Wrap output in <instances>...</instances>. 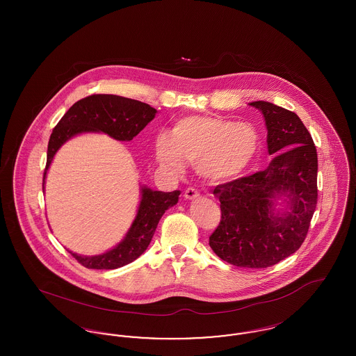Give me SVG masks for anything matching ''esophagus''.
<instances>
[{
  "label": "esophagus",
  "instance_id": "obj_1",
  "mask_svg": "<svg viewBox=\"0 0 356 356\" xmlns=\"http://www.w3.org/2000/svg\"><path fill=\"white\" fill-rule=\"evenodd\" d=\"M199 195H200L199 191L195 189V188H192V186L186 188V191H184V197H186V200H193V199L199 197Z\"/></svg>",
  "mask_w": 356,
  "mask_h": 356
}]
</instances>
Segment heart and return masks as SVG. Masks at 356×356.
<instances>
[{"label": "heart", "instance_id": "obj_1", "mask_svg": "<svg viewBox=\"0 0 356 356\" xmlns=\"http://www.w3.org/2000/svg\"><path fill=\"white\" fill-rule=\"evenodd\" d=\"M260 138L252 125L212 115L179 119L172 135L156 137V156L165 170L179 173L193 163L204 179L222 183L248 170L257 156Z\"/></svg>", "mask_w": 356, "mask_h": 356}]
</instances>
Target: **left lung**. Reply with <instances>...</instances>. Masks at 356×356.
<instances>
[{
  "label": "left lung",
  "instance_id": "obj_1",
  "mask_svg": "<svg viewBox=\"0 0 356 356\" xmlns=\"http://www.w3.org/2000/svg\"><path fill=\"white\" fill-rule=\"evenodd\" d=\"M266 120L270 165L251 176L220 184L221 220L209 236L212 251L224 261L267 268L303 244L318 203V154L299 116L272 102H254ZM283 197L284 213L274 209Z\"/></svg>",
  "mask_w": 356,
  "mask_h": 356
}]
</instances>
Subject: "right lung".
Returning <instances> with one entry per match:
<instances>
[{
	"instance_id": "obj_1",
	"label": "right lung",
	"mask_w": 356,
	"mask_h": 356,
	"mask_svg": "<svg viewBox=\"0 0 356 356\" xmlns=\"http://www.w3.org/2000/svg\"><path fill=\"white\" fill-rule=\"evenodd\" d=\"M156 112L145 102L116 95H92L74 102L51 132L42 189L54 154L70 137L102 132L120 141H131L154 119ZM179 195L180 191L161 192L141 186V200L135 220L115 248L96 256L69 252L80 264L92 270H116L132 263L148 248L159 221L168 208L177 204Z\"/></svg>"
}]
</instances>
